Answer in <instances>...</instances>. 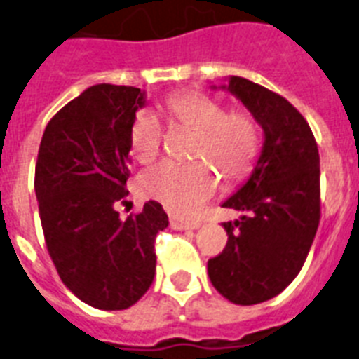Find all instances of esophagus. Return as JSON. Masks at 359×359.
<instances>
[{
  "label": "esophagus",
  "instance_id": "obj_1",
  "mask_svg": "<svg viewBox=\"0 0 359 359\" xmlns=\"http://www.w3.org/2000/svg\"><path fill=\"white\" fill-rule=\"evenodd\" d=\"M170 226L174 231H194L200 226V222H183L180 217H170Z\"/></svg>",
  "mask_w": 359,
  "mask_h": 359
}]
</instances>
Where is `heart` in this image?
Here are the masks:
<instances>
[{"label":"heart","instance_id":"b5f03b06","mask_svg":"<svg viewBox=\"0 0 359 359\" xmlns=\"http://www.w3.org/2000/svg\"><path fill=\"white\" fill-rule=\"evenodd\" d=\"M174 123L196 133L191 165L172 161L150 167L140 177L143 194L170 212L192 216L216 194L219 177L241 182L252 172L259 156V127L245 110L226 112L225 105L201 92H180L167 100ZM163 128L152 112H140L130 125V152L149 163L161 149Z\"/></svg>","mask_w":359,"mask_h":359}]
</instances>
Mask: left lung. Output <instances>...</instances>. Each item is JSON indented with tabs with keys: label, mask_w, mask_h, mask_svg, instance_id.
Returning <instances> with one entry per match:
<instances>
[{
	"label": "left lung",
	"mask_w": 359,
	"mask_h": 359,
	"mask_svg": "<svg viewBox=\"0 0 359 359\" xmlns=\"http://www.w3.org/2000/svg\"><path fill=\"white\" fill-rule=\"evenodd\" d=\"M222 88L258 121L263 147L249 180L223 201L243 216L223 223L226 247L207 269L229 302L256 305L283 292L307 259L320 225V154L305 118L280 94L240 76Z\"/></svg>",
	"instance_id": "1"
}]
</instances>
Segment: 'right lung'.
<instances>
[{"label":"right lung","mask_w":359,"mask_h":359,"mask_svg":"<svg viewBox=\"0 0 359 359\" xmlns=\"http://www.w3.org/2000/svg\"><path fill=\"white\" fill-rule=\"evenodd\" d=\"M145 90L88 87L48 121L36 163L43 234L61 281L83 303L123 311L149 290L156 274V234L168 226L158 201L121 219L128 194L130 125Z\"/></svg>","instance_id":"right-lung-1"}]
</instances>
